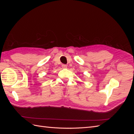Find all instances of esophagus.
<instances>
[{
	"instance_id": "esophagus-1",
	"label": "esophagus",
	"mask_w": 134,
	"mask_h": 134,
	"mask_svg": "<svg viewBox=\"0 0 134 134\" xmlns=\"http://www.w3.org/2000/svg\"><path fill=\"white\" fill-rule=\"evenodd\" d=\"M68 67V66L66 65H65V64H63L62 65V68L63 69H66Z\"/></svg>"
}]
</instances>
